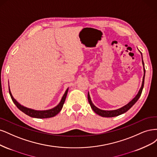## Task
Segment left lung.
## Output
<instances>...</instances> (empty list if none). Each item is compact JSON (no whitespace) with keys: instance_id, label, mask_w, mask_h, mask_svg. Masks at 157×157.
Instances as JSON below:
<instances>
[{"instance_id":"obj_1","label":"left lung","mask_w":157,"mask_h":157,"mask_svg":"<svg viewBox=\"0 0 157 157\" xmlns=\"http://www.w3.org/2000/svg\"><path fill=\"white\" fill-rule=\"evenodd\" d=\"M142 63L144 65V77H143V82H142V84H141V87L139 90L138 93L137 94V95L136 96V97L130 101V102L127 104L126 105H125L123 107L119 109H115V110H110V111H106V110H102V109H98V108L96 107V106L93 104L91 100H90V95L88 93V100H89V104L90 105V107L93 109V110L94 112L102 116V117H115V116H118L119 115L123 114L125 112H127L128 109H130L131 108H132V106L138 101V100L139 99V98L140 97V96L141 94V93H142V90L144 88V79H145V67H144V60H143V58H142Z\"/></svg>"}]
</instances>
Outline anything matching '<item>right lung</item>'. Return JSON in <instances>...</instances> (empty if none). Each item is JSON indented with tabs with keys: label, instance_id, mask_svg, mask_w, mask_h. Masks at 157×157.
Here are the masks:
<instances>
[{
	"label": "right lung",
	"instance_id": "obj_1",
	"mask_svg": "<svg viewBox=\"0 0 157 157\" xmlns=\"http://www.w3.org/2000/svg\"><path fill=\"white\" fill-rule=\"evenodd\" d=\"M68 89H67V90L65 91V93L64 94L63 97L60 100V103L56 106L51 109H48V110H43V111H37V110H34L30 108H27L26 107H24L23 105H21L20 104H19L17 101L14 99L13 97V96L11 93L10 89L9 87V93L10 95L11 98L13 101V102L17 106V108L23 112L26 115L30 116L31 117H34V118H38V119H44V118H50V117H53L54 116L57 115L60 112V110L62 109L63 104L64 103V101L66 99V97H67V95L68 93Z\"/></svg>",
	"mask_w": 157,
	"mask_h": 157
}]
</instances>
